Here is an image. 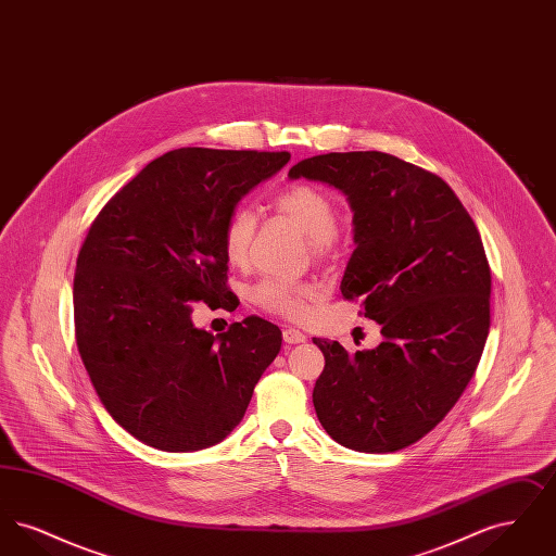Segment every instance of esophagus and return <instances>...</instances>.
<instances>
[{
    "instance_id": "34e87169",
    "label": "esophagus",
    "mask_w": 556,
    "mask_h": 556,
    "mask_svg": "<svg viewBox=\"0 0 556 556\" xmlns=\"http://www.w3.org/2000/svg\"><path fill=\"white\" fill-rule=\"evenodd\" d=\"M283 342L286 344H302V342H306V336L300 329L288 327V329H283Z\"/></svg>"
}]
</instances>
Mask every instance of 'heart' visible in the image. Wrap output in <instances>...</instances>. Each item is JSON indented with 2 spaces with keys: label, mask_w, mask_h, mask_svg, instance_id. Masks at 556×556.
Returning <instances> with one entry per match:
<instances>
[{
  "label": "heart",
  "mask_w": 556,
  "mask_h": 556,
  "mask_svg": "<svg viewBox=\"0 0 556 556\" xmlns=\"http://www.w3.org/2000/svg\"><path fill=\"white\" fill-rule=\"evenodd\" d=\"M275 208L291 220L311 243L317 258H327L338 245V206L317 187L293 186L275 198ZM256 233V216L250 208H238L225 223L223 250L231 265H243ZM254 302L268 313L304 318L311 311L317 290L308 283H288L266 279L254 291Z\"/></svg>",
  "instance_id": "1"
}]
</instances>
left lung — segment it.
Here are the masks:
<instances>
[{
  "mask_svg": "<svg viewBox=\"0 0 556 556\" xmlns=\"http://www.w3.org/2000/svg\"><path fill=\"white\" fill-rule=\"evenodd\" d=\"M300 177L348 198L356 248L340 290L383 336L354 354L313 340L318 421L345 448H406L448 415L488 340L492 275L476 223L446 181L392 154H320L291 166Z\"/></svg>",
  "mask_w": 556,
  "mask_h": 556,
  "instance_id": "1",
  "label": "left lung"
}]
</instances>
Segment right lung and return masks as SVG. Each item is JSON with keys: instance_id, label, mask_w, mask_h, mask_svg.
<instances>
[{"instance_id": "obj_1", "label": "right lung", "mask_w": 556, "mask_h": 556, "mask_svg": "<svg viewBox=\"0 0 556 556\" xmlns=\"http://www.w3.org/2000/svg\"><path fill=\"white\" fill-rule=\"evenodd\" d=\"M288 160L166 152L110 198L80 245L73 300L83 365L112 419L152 448L193 452L225 440L281 350L279 327L261 317L220 336L198 329L191 302L238 308L225 223Z\"/></svg>"}]
</instances>
